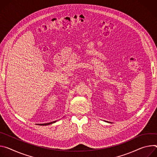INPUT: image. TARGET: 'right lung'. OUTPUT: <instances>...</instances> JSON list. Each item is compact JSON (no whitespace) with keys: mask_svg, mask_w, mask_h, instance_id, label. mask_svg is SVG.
<instances>
[{"mask_svg":"<svg viewBox=\"0 0 157 157\" xmlns=\"http://www.w3.org/2000/svg\"><path fill=\"white\" fill-rule=\"evenodd\" d=\"M57 120H56V121H52V122H50V123H46V124H37V125H43V126H45V125H51V124H54V123H56V121H57Z\"/></svg>","mask_w":157,"mask_h":157,"instance_id":"right-lung-1","label":"right lung"}]
</instances>
